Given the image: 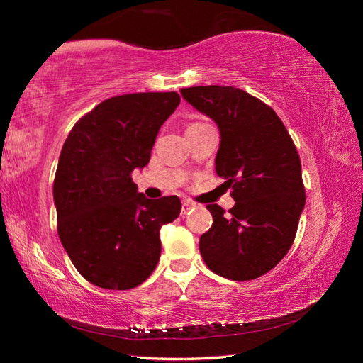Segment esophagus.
Masks as SVG:
<instances>
[{"label": "esophagus", "instance_id": "1", "mask_svg": "<svg viewBox=\"0 0 363 363\" xmlns=\"http://www.w3.org/2000/svg\"><path fill=\"white\" fill-rule=\"evenodd\" d=\"M195 205H194V201H190V200H184L182 201V208H181V214L182 216H186V214L192 210Z\"/></svg>", "mask_w": 363, "mask_h": 363}]
</instances>
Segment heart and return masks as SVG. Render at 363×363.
Masks as SVG:
<instances>
[{
    "mask_svg": "<svg viewBox=\"0 0 363 363\" xmlns=\"http://www.w3.org/2000/svg\"><path fill=\"white\" fill-rule=\"evenodd\" d=\"M201 125H203V123H192L189 128H195V126H201Z\"/></svg>",
    "mask_w": 363,
    "mask_h": 363,
    "instance_id": "heart-1",
    "label": "heart"
}]
</instances>
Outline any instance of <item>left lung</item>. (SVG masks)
Returning a JSON list of instances; mask_svg holds the SVG:
<instances>
[{"label":"left lung","instance_id":"left-lung-1","mask_svg":"<svg viewBox=\"0 0 363 363\" xmlns=\"http://www.w3.org/2000/svg\"><path fill=\"white\" fill-rule=\"evenodd\" d=\"M181 94L218 125L214 164L235 200L229 213L206 205L213 225L200 237L201 257L220 277H261L291 248L306 203L296 147L277 113L243 89L194 86Z\"/></svg>","mask_w":363,"mask_h":363}]
</instances>
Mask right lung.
Instances as JSON below:
<instances>
[{
    "label": "right lung",
    "instance_id": "1",
    "mask_svg": "<svg viewBox=\"0 0 363 363\" xmlns=\"http://www.w3.org/2000/svg\"><path fill=\"white\" fill-rule=\"evenodd\" d=\"M177 93L110 97L82 116L65 139L54 177L57 232L73 266L106 290H131L157 267L160 229L181 213L176 195L138 192L131 173L150 160Z\"/></svg>",
    "mask_w": 363,
    "mask_h": 363
}]
</instances>
